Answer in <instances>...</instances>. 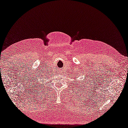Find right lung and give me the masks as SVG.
<instances>
[{
  "label": "right lung",
  "mask_w": 128,
  "mask_h": 128,
  "mask_svg": "<svg viewBox=\"0 0 128 128\" xmlns=\"http://www.w3.org/2000/svg\"><path fill=\"white\" fill-rule=\"evenodd\" d=\"M44 77H46V76H44Z\"/></svg>",
  "instance_id": "right-lung-1"
}]
</instances>
